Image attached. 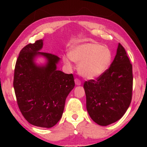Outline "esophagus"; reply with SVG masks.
Wrapping results in <instances>:
<instances>
[{"label":"esophagus","instance_id":"esophagus-1","mask_svg":"<svg viewBox=\"0 0 147 147\" xmlns=\"http://www.w3.org/2000/svg\"><path fill=\"white\" fill-rule=\"evenodd\" d=\"M75 84L77 86H80V85H81L82 82L79 79H78V78H76V79H75Z\"/></svg>","mask_w":147,"mask_h":147}]
</instances>
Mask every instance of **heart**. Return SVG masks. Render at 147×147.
Returning a JSON list of instances; mask_svg holds the SVG:
<instances>
[{
	"label": "heart",
	"mask_w": 147,
	"mask_h": 147,
	"mask_svg": "<svg viewBox=\"0 0 147 147\" xmlns=\"http://www.w3.org/2000/svg\"><path fill=\"white\" fill-rule=\"evenodd\" d=\"M63 61L71 67V60L78 63V71L87 79L102 75L107 69L112 60V53L107 47L95 43H86L74 46L69 57L64 56Z\"/></svg>",
	"instance_id": "heart-1"
}]
</instances>
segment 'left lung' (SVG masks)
Masks as SVG:
<instances>
[{
  "instance_id": "obj_1",
  "label": "left lung",
  "mask_w": 147,
  "mask_h": 147,
  "mask_svg": "<svg viewBox=\"0 0 147 147\" xmlns=\"http://www.w3.org/2000/svg\"><path fill=\"white\" fill-rule=\"evenodd\" d=\"M132 65L124 48L118 43L110 67L96 80L84 84L86 108L96 123L107 126L121 118L132 100Z\"/></svg>"
}]
</instances>
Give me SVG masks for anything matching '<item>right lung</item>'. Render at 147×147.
<instances>
[{
  "mask_svg": "<svg viewBox=\"0 0 147 147\" xmlns=\"http://www.w3.org/2000/svg\"><path fill=\"white\" fill-rule=\"evenodd\" d=\"M43 40L29 43L20 51L16 62L13 86L19 110L34 126L51 128L61 119L65 100L75 86L73 74L57 69L59 57L40 52ZM47 59L45 65L37 66L36 57Z\"/></svg>",
  "mask_w": 147,
  "mask_h": 147,
  "instance_id": "1",
  "label": "right lung"
}]
</instances>
